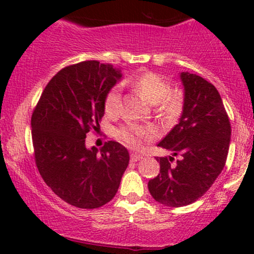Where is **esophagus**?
Wrapping results in <instances>:
<instances>
[{
  "label": "esophagus",
  "mask_w": 254,
  "mask_h": 254,
  "mask_svg": "<svg viewBox=\"0 0 254 254\" xmlns=\"http://www.w3.org/2000/svg\"><path fill=\"white\" fill-rule=\"evenodd\" d=\"M141 158L142 156L139 155V153H131V155H130V160H131L132 162H136V161L141 160Z\"/></svg>",
  "instance_id": "obj_1"
}]
</instances>
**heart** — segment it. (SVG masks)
Masks as SVG:
<instances>
[{"mask_svg":"<svg viewBox=\"0 0 254 254\" xmlns=\"http://www.w3.org/2000/svg\"><path fill=\"white\" fill-rule=\"evenodd\" d=\"M134 88L152 104L160 106V111L166 118H175L182 106V94L178 91H171L170 84L161 75L155 72H142L132 78ZM122 111V92L119 87H113L104 97V112L109 117L118 115ZM118 139L130 147H140L151 132L135 125H125L117 131Z\"/></svg>","mask_w":254,"mask_h":254,"instance_id":"heart-1","label":"heart"}]
</instances>
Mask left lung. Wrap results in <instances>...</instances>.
Here are the masks:
<instances>
[{"instance_id":"left-lung-1","label":"left lung","mask_w":254,"mask_h":254,"mask_svg":"<svg viewBox=\"0 0 254 254\" xmlns=\"http://www.w3.org/2000/svg\"><path fill=\"white\" fill-rule=\"evenodd\" d=\"M181 81L179 123L158 143L172 156L157 157L160 173L148 182L152 198L171 207L189 205L209 190L224 170L231 140V124L214 84L189 72H182ZM178 154L181 158L171 166Z\"/></svg>"}]
</instances>
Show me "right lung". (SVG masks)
I'll return each mask as SVG.
<instances>
[{"instance_id":"obj_1","label":"right lung","mask_w":254,"mask_h":254,"mask_svg":"<svg viewBox=\"0 0 254 254\" xmlns=\"http://www.w3.org/2000/svg\"><path fill=\"white\" fill-rule=\"evenodd\" d=\"M123 77L119 68L83 61L49 81L32 115L35 163L51 190L70 205L96 209L117 194L129 152L117 141L86 147V134L104 115V97Z\"/></svg>"}]
</instances>
